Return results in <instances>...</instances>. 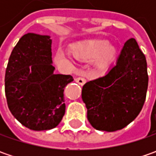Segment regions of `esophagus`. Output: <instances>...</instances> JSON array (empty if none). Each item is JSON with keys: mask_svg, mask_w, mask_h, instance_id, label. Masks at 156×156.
<instances>
[{"mask_svg": "<svg viewBox=\"0 0 156 156\" xmlns=\"http://www.w3.org/2000/svg\"><path fill=\"white\" fill-rule=\"evenodd\" d=\"M75 81L80 85H83L86 82L85 78H83V77H76V78H75Z\"/></svg>", "mask_w": 156, "mask_h": 156, "instance_id": "esophagus-1", "label": "esophagus"}]
</instances>
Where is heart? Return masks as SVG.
Listing matches in <instances>:
<instances>
[{"label": "heart", "mask_w": 156, "mask_h": 156, "mask_svg": "<svg viewBox=\"0 0 156 156\" xmlns=\"http://www.w3.org/2000/svg\"><path fill=\"white\" fill-rule=\"evenodd\" d=\"M71 53L79 61H92L95 69L100 72H104L115 62L118 48L107 40H88L73 46ZM55 62L57 65L72 66L73 59L69 53L58 49L55 55Z\"/></svg>", "instance_id": "b5f03b06"}]
</instances>
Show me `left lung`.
<instances>
[{"instance_id": "left-lung-1", "label": "left lung", "mask_w": 156, "mask_h": 156, "mask_svg": "<svg viewBox=\"0 0 156 156\" xmlns=\"http://www.w3.org/2000/svg\"><path fill=\"white\" fill-rule=\"evenodd\" d=\"M147 61L134 38L123 46L116 63L101 77L87 81L81 98L87 120L97 130L113 132L132 122L146 99Z\"/></svg>"}]
</instances>
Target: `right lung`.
<instances>
[{"instance_id": "right-lung-1", "label": "right lung", "mask_w": 156, "mask_h": 156, "mask_svg": "<svg viewBox=\"0 0 156 156\" xmlns=\"http://www.w3.org/2000/svg\"><path fill=\"white\" fill-rule=\"evenodd\" d=\"M49 35L27 33L14 48L5 74V94L10 112L26 128L48 130L65 114L64 88L74 81L55 75Z\"/></svg>"}]
</instances>
